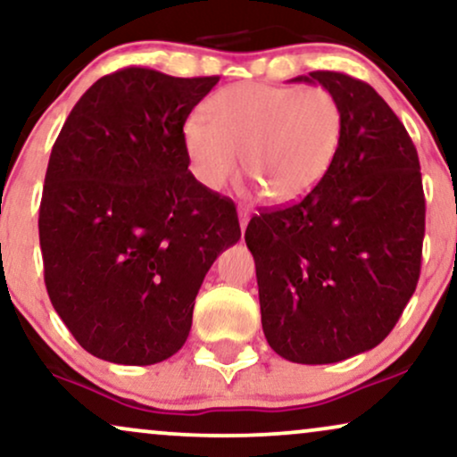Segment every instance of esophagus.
Returning a JSON list of instances; mask_svg holds the SVG:
<instances>
[{"instance_id":"1","label":"esophagus","mask_w":457,"mask_h":457,"mask_svg":"<svg viewBox=\"0 0 457 457\" xmlns=\"http://www.w3.org/2000/svg\"><path fill=\"white\" fill-rule=\"evenodd\" d=\"M238 215H240V229H242V234H245V229H246V225H248V211L246 209H240Z\"/></svg>"}]
</instances>
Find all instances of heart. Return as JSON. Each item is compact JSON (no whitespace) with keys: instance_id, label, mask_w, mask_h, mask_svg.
I'll list each match as a JSON object with an SVG mask.
<instances>
[{"instance_id":"heart-1","label":"heart","mask_w":457,"mask_h":457,"mask_svg":"<svg viewBox=\"0 0 457 457\" xmlns=\"http://www.w3.org/2000/svg\"><path fill=\"white\" fill-rule=\"evenodd\" d=\"M206 118L183 124L189 169L204 187L219 189L238 170L270 200L310 194L331 169L344 135V109L325 86L236 84L206 101Z\"/></svg>"}]
</instances>
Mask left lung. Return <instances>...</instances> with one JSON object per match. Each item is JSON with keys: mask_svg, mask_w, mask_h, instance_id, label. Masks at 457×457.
<instances>
[{"mask_svg": "<svg viewBox=\"0 0 457 457\" xmlns=\"http://www.w3.org/2000/svg\"><path fill=\"white\" fill-rule=\"evenodd\" d=\"M295 82L337 96L342 143L319 186L253 217L245 240L271 350L328 365L382 344L401 319L420 280L426 200L411 137L371 86L339 71Z\"/></svg>", "mask_w": 457, "mask_h": 457, "instance_id": "8db88e82", "label": "left lung"}]
</instances>
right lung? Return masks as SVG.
I'll return each instance as SVG.
<instances>
[{
    "instance_id": "1",
    "label": "right lung",
    "mask_w": 457,
    "mask_h": 457,
    "mask_svg": "<svg viewBox=\"0 0 457 457\" xmlns=\"http://www.w3.org/2000/svg\"><path fill=\"white\" fill-rule=\"evenodd\" d=\"M219 82L126 67L75 103L39 204L44 280L92 356L154 365L181 350L202 280L240 240L234 202L187 170L183 124Z\"/></svg>"
}]
</instances>
